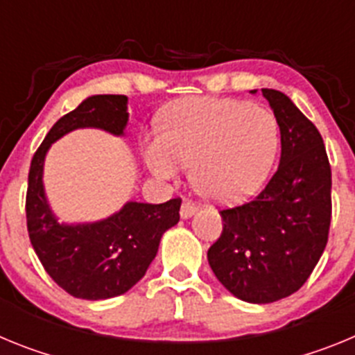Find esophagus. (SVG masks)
Instances as JSON below:
<instances>
[{
  "instance_id": "esophagus-1",
  "label": "esophagus",
  "mask_w": 355,
  "mask_h": 355,
  "mask_svg": "<svg viewBox=\"0 0 355 355\" xmlns=\"http://www.w3.org/2000/svg\"><path fill=\"white\" fill-rule=\"evenodd\" d=\"M196 211H197V205H193L192 200H184L183 205H181V216H183V218L192 216Z\"/></svg>"
}]
</instances>
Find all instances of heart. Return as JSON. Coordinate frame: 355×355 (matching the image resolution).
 I'll use <instances>...</instances> for the list:
<instances>
[{"label": "heart", "mask_w": 355, "mask_h": 355, "mask_svg": "<svg viewBox=\"0 0 355 355\" xmlns=\"http://www.w3.org/2000/svg\"><path fill=\"white\" fill-rule=\"evenodd\" d=\"M279 149L270 110L240 99L192 97L175 103L146 147L149 168L163 180L183 163L200 192L218 202L252 196L266 180Z\"/></svg>", "instance_id": "b5f03b06"}]
</instances>
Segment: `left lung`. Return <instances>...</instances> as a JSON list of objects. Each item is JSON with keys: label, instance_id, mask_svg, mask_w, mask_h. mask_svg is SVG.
Masks as SVG:
<instances>
[{"label": "left lung", "instance_id": "obj_1", "mask_svg": "<svg viewBox=\"0 0 355 355\" xmlns=\"http://www.w3.org/2000/svg\"><path fill=\"white\" fill-rule=\"evenodd\" d=\"M261 92L281 130V162L254 199L222 209V234L208 249L216 279L252 304L275 302L302 288L324 254L332 216L322 135L290 97Z\"/></svg>", "mask_w": 355, "mask_h": 355}]
</instances>
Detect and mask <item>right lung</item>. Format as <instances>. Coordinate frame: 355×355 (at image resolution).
<instances>
[{
	"mask_svg": "<svg viewBox=\"0 0 355 355\" xmlns=\"http://www.w3.org/2000/svg\"><path fill=\"white\" fill-rule=\"evenodd\" d=\"M126 96H92L55 122L31 158L26 190V225L44 270L76 299L101 300L126 293L146 275L162 234L180 222L181 199L162 205L128 202L97 224L62 225L49 211L42 188L46 150L76 128L124 133Z\"/></svg>",
	"mask_w": 355,
	"mask_h": 355,
	"instance_id": "obj_1",
	"label": "right lung"
}]
</instances>
